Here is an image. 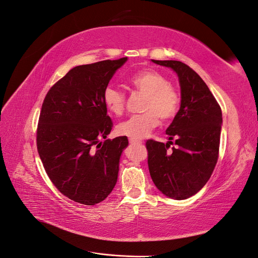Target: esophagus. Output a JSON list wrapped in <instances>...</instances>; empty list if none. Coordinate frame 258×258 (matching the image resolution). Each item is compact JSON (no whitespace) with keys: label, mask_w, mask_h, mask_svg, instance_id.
I'll use <instances>...</instances> for the list:
<instances>
[{"label":"esophagus","mask_w":258,"mask_h":258,"mask_svg":"<svg viewBox=\"0 0 258 258\" xmlns=\"http://www.w3.org/2000/svg\"><path fill=\"white\" fill-rule=\"evenodd\" d=\"M129 142L131 145H141L142 144L140 140H136V139H129Z\"/></svg>","instance_id":"34e87169"}]
</instances>
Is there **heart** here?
I'll list each match as a JSON object with an SVG mask.
<instances>
[{
	"label": "heart",
	"mask_w": 258,
	"mask_h": 258,
	"mask_svg": "<svg viewBox=\"0 0 258 258\" xmlns=\"http://www.w3.org/2000/svg\"><path fill=\"white\" fill-rule=\"evenodd\" d=\"M129 83L135 89L145 94L141 114H135L120 122L117 133L130 139L145 138L159 123L158 117L162 121L172 119L179 109L180 98L176 90L169 85L168 79L161 74L146 70L134 74ZM107 109L113 114H121L125 106V96L121 90L107 87L102 95Z\"/></svg>",
	"instance_id": "b5f03b06"
}]
</instances>
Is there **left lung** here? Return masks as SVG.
Instances as JSON below:
<instances>
[{
	"label": "left lung",
	"mask_w": 258,
	"mask_h": 258,
	"mask_svg": "<svg viewBox=\"0 0 258 258\" xmlns=\"http://www.w3.org/2000/svg\"><path fill=\"white\" fill-rule=\"evenodd\" d=\"M179 78L181 105L165 134L167 144L147 141L151 179L165 197L184 200L207 184L219 158L222 129L221 108L203 79L179 60H156ZM174 139L177 147L168 148Z\"/></svg>",
	"instance_id": "obj_1"
}]
</instances>
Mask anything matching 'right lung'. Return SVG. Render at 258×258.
I'll use <instances>...</instances> for the list:
<instances>
[{
	"label": "right lung",
	"instance_id": "obj_1",
	"mask_svg": "<svg viewBox=\"0 0 258 258\" xmlns=\"http://www.w3.org/2000/svg\"><path fill=\"white\" fill-rule=\"evenodd\" d=\"M128 60H102L72 68L49 89L39 114L37 150L53 184L72 201L95 205L117 183L127 137L107 139L112 121L102 95Z\"/></svg>",
	"mask_w": 258,
	"mask_h": 258
}]
</instances>
